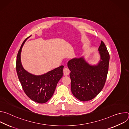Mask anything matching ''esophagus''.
Here are the masks:
<instances>
[{"label":"esophagus","mask_w":129,"mask_h":129,"mask_svg":"<svg viewBox=\"0 0 129 129\" xmlns=\"http://www.w3.org/2000/svg\"><path fill=\"white\" fill-rule=\"evenodd\" d=\"M69 73H70V71L67 68H65L63 69V73L64 76H68L69 75Z\"/></svg>","instance_id":"obj_1"}]
</instances>
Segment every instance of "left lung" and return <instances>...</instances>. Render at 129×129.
<instances>
[{"label":"left lung","instance_id":"left-lung-1","mask_svg":"<svg viewBox=\"0 0 129 129\" xmlns=\"http://www.w3.org/2000/svg\"><path fill=\"white\" fill-rule=\"evenodd\" d=\"M100 60L91 64L84 56L70 60L67 66L70 71L71 90L72 94L81 101L94 99L103 89L108 72L110 56L102 41L98 48Z\"/></svg>","mask_w":129,"mask_h":129}]
</instances>
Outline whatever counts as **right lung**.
I'll use <instances>...</instances> for the list:
<instances>
[{"mask_svg":"<svg viewBox=\"0 0 129 129\" xmlns=\"http://www.w3.org/2000/svg\"><path fill=\"white\" fill-rule=\"evenodd\" d=\"M31 36L23 41L18 51L16 71L18 79L26 95L35 102L43 104L50 100L53 95L58 82L63 77L64 66H60L41 75H33L26 71L21 63V53L24 43Z\"/></svg>","mask_w":129,"mask_h":129,"instance_id":"right-lung-1","label":"right lung"}]
</instances>
